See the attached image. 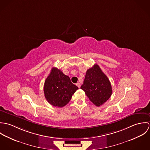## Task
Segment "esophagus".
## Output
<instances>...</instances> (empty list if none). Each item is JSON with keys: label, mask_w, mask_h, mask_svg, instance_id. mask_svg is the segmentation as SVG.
<instances>
[{"label": "esophagus", "mask_w": 150, "mask_h": 150, "mask_svg": "<svg viewBox=\"0 0 150 150\" xmlns=\"http://www.w3.org/2000/svg\"><path fill=\"white\" fill-rule=\"evenodd\" d=\"M76 86H77L79 88H80V86H81V85H80V84L79 83H77V84H76Z\"/></svg>", "instance_id": "1"}]
</instances>
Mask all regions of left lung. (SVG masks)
Listing matches in <instances>:
<instances>
[{
	"instance_id": "1",
	"label": "left lung",
	"mask_w": 150,
	"mask_h": 150,
	"mask_svg": "<svg viewBox=\"0 0 150 150\" xmlns=\"http://www.w3.org/2000/svg\"><path fill=\"white\" fill-rule=\"evenodd\" d=\"M81 89L85 92L89 99L98 107L105 103L112 94L111 83L97 64L87 70Z\"/></svg>"
}]
</instances>
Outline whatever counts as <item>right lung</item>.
I'll return each instance as SVG.
<instances>
[{"mask_svg":"<svg viewBox=\"0 0 150 150\" xmlns=\"http://www.w3.org/2000/svg\"><path fill=\"white\" fill-rule=\"evenodd\" d=\"M79 88L73 84L69 76L57 67H52L45 79L44 93L48 102L55 107H62L70 100Z\"/></svg>","mask_w":150,"mask_h":150,"instance_id":"1","label":"right lung"}]
</instances>
